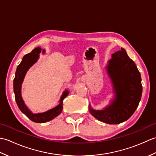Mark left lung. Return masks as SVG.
Returning a JSON list of instances; mask_svg holds the SVG:
<instances>
[{
	"mask_svg": "<svg viewBox=\"0 0 156 156\" xmlns=\"http://www.w3.org/2000/svg\"><path fill=\"white\" fill-rule=\"evenodd\" d=\"M116 98L104 110L89 107L92 116L105 123L119 124L127 121L137 108L141 98L140 72L123 48L114 53L107 66Z\"/></svg>",
	"mask_w": 156,
	"mask_h": 156,
	"instance_id": "1",
	"label": "left lung"
}]
</instances>
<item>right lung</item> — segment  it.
<instances>
[{
	"instance_id": "obj_1",
	"label": "right lung",
	"mask_w": 156,
	"mask_h": 156,
	"mask_svg": "<svg viewBox=\"0 0 156 156\" xmlns=\"http://www.w3.org/2000/svg\"><path fill=\"white\" fill-rule=\"evenodd\" d=\"M41 50V49L39 47L35 48L33 49L31 53H29V54L24 55L21 62L17 66L14 80H13V88H14L15 101L19 109L30 120L35 122H39V123L51 121L60 114L63 108V100L68 94V90L64 91L60 98V101H59V104L52 109H50L47 112H42V113L33 114L31 111H29L25 106L21 94V84L26 72L31 66H32L37 61L39 54H40ZM43 52H44V50L43 51Z\"/></svg>"
}]
</instances>
